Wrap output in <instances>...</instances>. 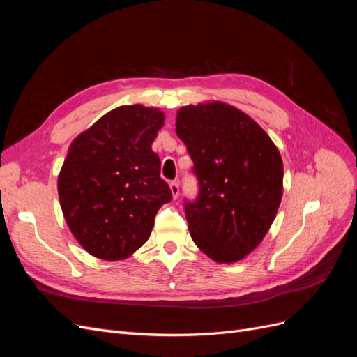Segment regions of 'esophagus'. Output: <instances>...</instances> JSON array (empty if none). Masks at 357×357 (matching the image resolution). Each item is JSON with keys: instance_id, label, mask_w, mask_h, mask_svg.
I'll return each mask as SVG.
<instances>
[{"instance_id": "34e87169", "label": "esophagus", "mask_w": 357, "mask_h": 357, "mask_svg": "<svg viewBox=\"0 0 357 357\" xmlns=\"http://www.w3.org/2000/svg\"><path fill=\"white\" fill-rule=\"evenodd\" d=\"M169 189H171V193H172V198L177 199V198H178V193H180L178 183H177V181H171V183H169Z\"/></svg>"}]
</instances>
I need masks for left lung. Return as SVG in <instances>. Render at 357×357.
<instances>
[{
    "label": "left lung",
    "instance_id": "1",
    "mask_svg": "<svg viewBox=\"0 0 357 357\" xmlns=\"http://www.w3.org/2000/svg\"><path fill=\"white\" fill-rule=\"evenodd\" d=\"M176 132L193 160L197 201L185 204L193 243L214 262L244 259L271 228L283 160L250 116L220 101L181 107Z\"/></svg>",
    "mask_w": 357,
    "mask_h": 357
}]
</instances>
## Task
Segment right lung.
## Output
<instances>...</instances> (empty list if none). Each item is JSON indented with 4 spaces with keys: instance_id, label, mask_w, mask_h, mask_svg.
I'll return each instance as SVG.
<instances>
[{
    "instance_id": "1",
    "label": "right lung",
    "mask_w": 357,
    "mask_h": 357,
    "mask_svg": "<svg viewBox=\"0 0 357 357\" xmlns=\"http://www.w3.org/2000/svg\"><path fill=\"white\" fill-rule=\"evenodd\" d=\"M165 114L142 104L104 114L74 139L58 176L63 218L89 255L121 261L137 252L172 195L152 150Z\"/></svg>"
}]
</instances>
